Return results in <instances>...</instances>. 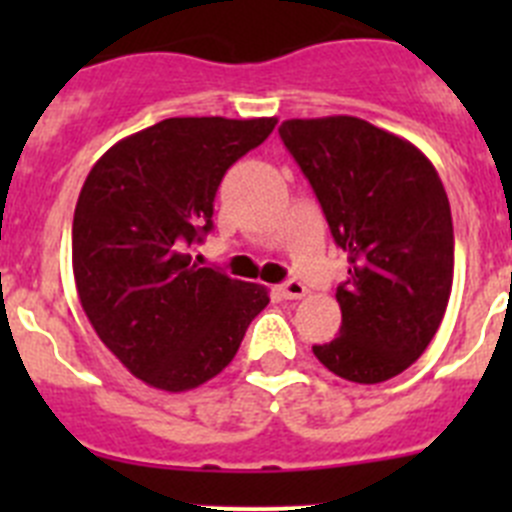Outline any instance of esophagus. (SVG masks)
<instances>
[{"label":"esophagus","instance_id":"1","mask_svg":"<svg viewBox=\"0 0 512 512\" xmlns=\"http://www.w3.org/2000/svg\"><path fill=\"white\" fill-rule=\"evenodd\" d=\"M307 287L300 282V279H289V282H284L282 287H279V295L284 297V300H300V297H305Z\"/></svg>","mask_w":512,"mask_h":512}]
</instances>
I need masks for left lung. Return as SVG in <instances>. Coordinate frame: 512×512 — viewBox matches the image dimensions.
I'll use <instances>...</instances> for the list:
<instances>
[{
	"label": "left lung",
	"instance_id": "left-lung-1",
	"mask_svg": "<svg viewBox=\"0 0 512 512\" xmlns=\"http://www.w3.org/2000/svg\"><path fill=\"white\" fill-rule=\"evenodd\" d=\"M279 135L351 264L336 289L341 336L312 354L348 382H387L428 348L449 305L446 189L410 140L359 117L284 120Z\"/></svg>",
	"mask_w": 512,
	"mask_h": 512
}]
</instances>
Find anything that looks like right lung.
I'll return each instance as SVG.
<instances>
[{
	"instance_id": "1",
	"label": "right lung",
	"mask_w": 512,
	"mask_h": 512,
	"mask_svg": "<svg viewBox=\"0 0 512 512\" xmlns=\"http://www.w3.org/2000/svg\"><path fill=\"white\" fill-rule=\"evenodd\" d=\"M277 117H169L122 138L81 187L71 230L76 292L122 366L156 390L187 392L238 354L269 305L259 284L192 264L212 230L225 171Z\"/></svg>"
}]
</instances>
